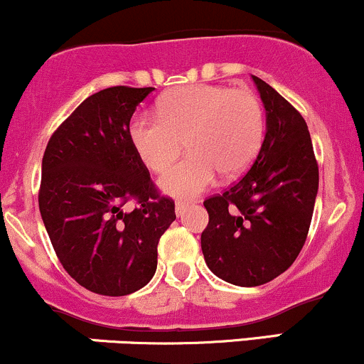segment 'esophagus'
Segmentation results:
<instances>
[{"label": "esophagus", "mask_w": 364, "mask_h": 364, "mask_svg": "<svg viewBox=\"0 0 364 364\" xmlns=\"http://www.w3.org/2000/svg\"><path fill=\"white\" fill-rule=\"evenodd\" d=\"M186 208H187V203H183V201L175 203V213H177V217H181V215L186 212Z\"/></svg>", "instance_id": "1"}]
</instances>
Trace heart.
<instances>
[{
  "instance_id": "obj_1",
  "label": "heart",
  "mask_w": 364,
  "mask_h": 364,
  "mask_svg": "<svg viewBox=\"0 0 364 364\" xmlns=\"http://www.w3.org/2000/svg\"><path fill=\"white\" fill-rule=\"evenodd\" d=\"M130 140L156 173L175 161L186 140L189 154L159 178V189L193 199L210 189L218 173L232 178L252 165L264 140V109L252 90L189 85L168 93L158 114H136Z\"/></svg>"
}]
</instances>
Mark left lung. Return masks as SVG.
<instances>
[{
	"instance_id": "8db88e82",
	"label": "left lung",
	"mask_w": 364,
	"mask_h": 364,
	"mask_svg": "<svg viewBox=\"0 0 364 364\" xmlns=\"http://www.w3.org/2000/svg\"><path fill=\"white\" fill-rule=\"evenodd\" d=\"M265 109V136L248 173L205 201L201 250L210 271L259 287L299 257L318 196L319 171L307 123L271 85L252 76Z\"/></svg>"
}]
</instances>
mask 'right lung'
Listing matches in <instances>:
<instances>
[{
    "mask_svg": "<svg viewBox=\"0 0 364 364\" xmlns=\"http://www.w3.org/2000/svg\"><path fill=\"white\" fill-rule=\"evenodd\" d=\"M154 88L112 87L77 105L48 140L40 212L58 260L81 287L130 295L154 276L158 243L175 220L130 140L136 105ZM137 208L124 213L128 198Z\"/></svg>",
    "mask_w": 364,
    "mask_h": 364,
    "instance_id": "1",
    "label": "right lung"
}]
</instances>
